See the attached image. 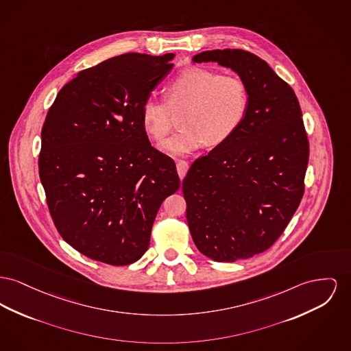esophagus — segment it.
<instances>
[{
    "instance_id": "1",
    "label": "esophagus",
    "mask_w": 351,
    "mask_h": 351,
    "mask_svg": "<svg viewBox=\"0 0 351 351\" xmlns=\"http://www.w3.org/2000/svg\"><path fill=\"white\" fill-rule=\"evenodd\" d=\"M189 165L186 163V160H179L176 163V169H178V173H179V178L183 180L184 176L186 175V171H188Z\"/></svg>"
}]
</instances>
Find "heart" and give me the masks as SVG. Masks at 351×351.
<instances>
[{
	"mask_svg": "<svg viewBox=\"0 0 351 351\" xmlns=\"http://www.w3.org/2000/svg\"><path fill=\"white\" fill-rule=\"evenodd\" d=\"M250 106V90L244 78L204 67H188L165 87V99L148 98L142 106V123L155 139L163 141L181 114L183 128L165 141L163 149L186 155L208 142H227L243 125Z\"/></svg>",
	"mask_w": 351,
	"mask_h": 351,
	"instance_id": "b5f03b06",
	"label": "heart"
}]
</instances>
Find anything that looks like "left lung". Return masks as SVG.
<instances>
[{
	"label": "left lung",
	"instance_id": "1",
	"mask_svg": "<svg viewBox=\"0 0 351 351\" xmlns=\"http://www.w3.org/2000/svg\"><path fill=\"white\" fill-rule=\"evenodd\" d=\"M192 61L230 67L250 90L243 125L196 159L182 186L195 245L233 263L265 252L288 227L305 192L309 139L293 88L264 60L224 49Z\"/></svg>",
	"mask_w": 351,
	"mask_h": 351
}]
</instances>
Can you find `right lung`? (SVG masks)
<instances>
[{
    "mask_svg": "<svg viewBox=\"0 0 351 351\" xmlns=\"http://www.w3.org/2000/svg\"><path fill=\"white\" fill-rule=\"evenodd\" d=\"M173 54L127 53L81 71L60 90L41 131L40 179L63 240L86 257L130 265L149 245L175 162L154 148L142 106Z\"/></svg>",
    "mask_w": 351,
    "mask_h": 351,
    "instance_id": "right-lung-1",
    "label": "right lung"
}]
</instances>
